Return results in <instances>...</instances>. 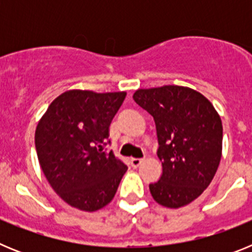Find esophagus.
<instances>
[{
	"instance_id": "34e87169",
	"label": "esophagus",
	"mask_w": 252,
	"mask_h": 252,
	"mask_svg": "<svg viewBox=\"0 0 252 252\" xmlns=\"http://www.w3.org/2000/svg\"><path fill=\"white\" fill-rule=\"evenodd\" d=\"M144 161L142 159H137V158H132V159L130 160V164L132 168H139L140 165H141V162Z\"/></svg>"
}]
</instances>
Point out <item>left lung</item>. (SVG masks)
<instances>
[{"label":"left lung","mask_w":252,"mask_h":252,"mask_svg":"<svg viewBox=\"0 0 252 252\" xmlns=\"http://www.w3.org/2000/svg\"><path fill=\"white\" fill-rule=\"evenodd\" d=\"M133 99L154 117L162 174L149 186L157 203L180 208L211 184L222 157V121L202 93L183 86L137 90Z\"/></svg>","instance_id":"left-lung-1"}]
</instances>
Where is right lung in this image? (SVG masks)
Masks as SVG:
<instances>
[{"instance_id":"add662e5","label":"right lung","mask_w":252,"mask_h":252,"mask_svg":"<svg viewBox=\"0 0 252 252\" xmlns=\"http://www.w3.org/2000/svg\"><path fill=\"white\" fill-rule=\"evenodd\" d=\"M126 92L70 90L58 95L35 131L37 159L46 180L69 206L95 212L115 197L127 170L103 151L110 125Z\"/></svg>"}]
</instances>
